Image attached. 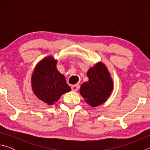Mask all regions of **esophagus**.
Returning a JSON list of instances; mask_svg holds the SVG:
<instances>
[{"instance_id":"esophagus-1","label":"esophagus","mask_w":150,"mask_h":150,"mask_svg":"<svg viewBox=\"0 0 150 150\" xmlns=\"http://www.w3.org/2000/svg\"><path fill=\"white\" fill-rule=\"evenodd\" d=\"M79 85L78 84L74 85H72V86H71L72 90L74 91H77L79 89Z\"/></svg>"}]
</instances>
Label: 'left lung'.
I'll list each match as a JSON object with an SVG mask.
<instances>
[{"label":"left lung","instance_id":"left-lung-1","mask_svg":"<svg viewBox=\"0 0 150 150\" xmlns=\"http://www.w3.org/2000/svg\"><path fill=\"white\" fill-rule=\"evenodd\" d=\"M87 75L89 80L81 85L80 93L88 105L95 107L105 103L110 95L113 89L112 80L102 63L90 68Z\"/></svg>","mask_w":150,"mask_h":150}]
</instances>
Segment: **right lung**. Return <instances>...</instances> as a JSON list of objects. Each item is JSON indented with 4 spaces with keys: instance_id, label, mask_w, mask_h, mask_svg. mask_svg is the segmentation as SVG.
Here are the masks:
<instances>
[{
    "instance_id": "1",
    "label": "right lung",
    "mask_w": 150,
    "mask_h": 150,
    "mask_svg": "<svg viewBox=\"0 0 150 150\" xmlns=\"http://www.w3.org/2000/svg\"><path fill=\"white\" fill-rule=\"evenodd\" d=\"M56 63L52 57L45 58L37 65L32 77L33 92L48 105L57 102L63 94L71 89L64 75L57 71Z\"/></svg>"
}]
</instances>
